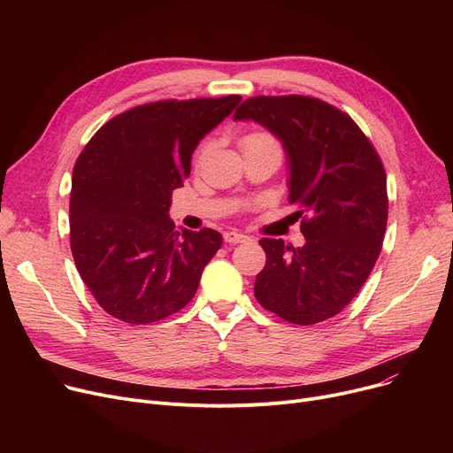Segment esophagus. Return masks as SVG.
I'll list each match as a JSON object with an SVG mask.
<instances>
[{
  "mask_svg": "<svg viewBox=\"0 0 453 453\" xmlns=\"http://www.w3.org/2000/svg\"><path fill=\"white\" fill-rule=\"evenodd\" d=\"M224 241L227 244H241V242L248 241V236L239 231H227V233H224Z\"/></svg>",
  "mask_w": 453,
  "mask_h": 453,
  "instance_id": "obj_1",
  "label": "esophagus"
}]
</instances>
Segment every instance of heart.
Masks as SVG:
<instances>
[{
  "instance_id": "heart-1",
  "label": "heart",
  "mask_w": 453,
  "mask_h": 453,
  "mask_svg": "<svg viewBox=\"0 0 453 453\" xmlns=\"http://www.w3.org/2000/svg\"><path fill=\"white\" fill-rule=\"evenodd\" d=\"M241 147H242V152L273 150V152L280 154L279 139L272 132H268V130H251V132H246L241 137Z\"/></svg>"
}]
</instances>
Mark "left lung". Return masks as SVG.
<instances>
[{"label": "left lung", "mask_w": 453, "mask_h": 453, "mask_svg": "<svg viewBox=\"0 0 453 453\" xmlns=\"http://www.w3.org/2000/svg\"><path fill=\"white\" fill-rule=\"evenodd\" d=\"M234 121H255L280 139L288 159L290 203L303 248L260 239L266 266L255 297L294 325L334 318L360 292L382 250L388 181L382 159L352 119L304 95L251 97Z\"/></svg>", "instance_id": "obj_1"}]
</instances>
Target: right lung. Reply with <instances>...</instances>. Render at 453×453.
<instances>
[{
    "instance_id": "right-lung-1",
    "label": "right lung",
    "mask_w": 453,
    "mask_h": 453,
    "mask_svg": "<svg viewBox=\"0 0 453 453\" xmlns=\"http://www.w3.org/2000/svg\"><path fill=\"white\" fill-rule=\"evenodd\" d=\"M242 101H157L115 115L81 152L69 198L77 270L110 316L132 325L169 318L195 297L222 246L214 229H174L173 190L198 142Z\"/></svg>"
}]
</instances>
